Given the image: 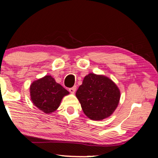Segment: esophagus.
I'll list each match as a JSON object with an SVG mask.
<instances>
[{"label": "esophagus", "mask_w": 158, "mask_h": 158, "mask_svg": "<svg viewBox=\"0 0 158 158\" xmlns=\"http://www.w3.org/2000/svg\"><path fill=\"white\" fill-rule=\"evenodd\" d=\"M76 89H77V87L76 86H73L72 87V88H70V89H69V92L71 93V94H74L75 93V91H76Z\"/></svg>", "instance_id": "34e87169"}]
</instances>
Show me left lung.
Here are the masks:
<instances>
[{
    "instance_id": "obj_1",
    "label": "left lung",
    "mask_w": 158,
    "mask_h": 158,
    "mask_svg": "<svg viewBox=\"0 0 158 158\" xmlns=\"http://www.w3.org/2000/svg\"><path fill=\"white\" fill-rule=\"evenodd\" d=\"M84 113L92 120H102L111 116L118 106L120 91L107 77L90 73L84 78L76 92Z\"/></svg>"
}]
</instances>
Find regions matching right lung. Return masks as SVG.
<instances>
[{
  "instance_id": "1",
  "label": "right lung",
  "mask_w": 158,
  "mask_h": 158,
  "mask_svg": "<svg viewBox=\"0 0 158 158\" xmlns=\"http://www.w3.org/2000/svg\"><path fill=\"white\" fill-rule=\"evenodd\" d=\"M29 91L34 106L46 114L56 111L63 97L69 94L51 75H46L34 81L30 86Z\"/></svg>"
}]
</instances>
